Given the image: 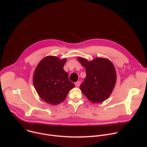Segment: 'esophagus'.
I'll return each mask as SVG.
<instances>
[{"label":"esophagus","instance_id":"1","mask_svg":"<svg viewBox=\"0 0 147 147\" xmlns=\"http://www.w3.org/2000/svg\"><path fill=\"white\" fill-rule=\"evenodd\" d=\"M80 84H81V82L80 81H77V82L75 83V85H76V86L77 87H78L80 86Z\"/></svg>","mask_w":147,"mask_h":147}]
</instances>
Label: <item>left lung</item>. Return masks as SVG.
Wrapping results in <instances>:
<instances>
[{
  "mask_svg": "<svg viewBox=\"0 0 147 147\" xmlns=\"http://www.w3.org/2000/svg\"><path fill=\"white\" fill-rule=\"evenodd\" d=\"M84 67L86 77L80 90L92 103L101 102L107 99L115 87L117 75L114 65L108 59L97 57L91 61L78 57Z\"/></svg>",
  "mask_w": 147,
  "mask_h": 147,
  "instance_id": "8db88e82",
  "label": "left lung"
}]
</instances>
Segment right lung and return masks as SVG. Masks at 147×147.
I'll return each mask as SVG.
<instances>
[{
  "instance_id": "1",
  "label": "right lung",
  "mask_w": 147,
  "mask_h": 147,
  "mask_svg": "<svg viewBox=\"0 0 147 147\" xmlns=\"http://www.w3.org/2000/svg\"><path fill=\"white\" fill-rule=\"evenodd\" d=\"M65 62V58L61 60L49 56L40 61L35 69L34 87L39 97L47 103L57 105L62 102L69 91L75 87L63 69Z\"/></svg>"
}]
</instances>
